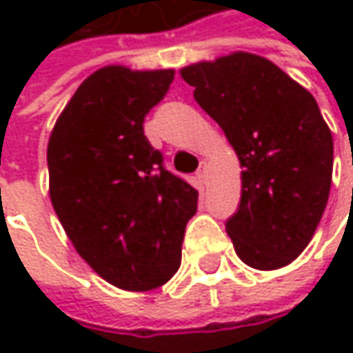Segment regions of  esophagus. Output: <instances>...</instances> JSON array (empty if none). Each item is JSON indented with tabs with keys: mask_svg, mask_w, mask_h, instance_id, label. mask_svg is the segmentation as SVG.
Returning <instances> with one entry per match:
<instances>
[{
	"mask_svg": "<svg viewBox=\"0 0 353 353\" xmlns=\"http://www.w3.org/2000/svg\"><path fill=\"white\" fill-rule=\"evenodd\" d=\"M198 177H200L202 183H206V179H208V165H206V161L200 163V168H198Z\"/></svg>",
	"mask_w": 353,
	"mask_h": 353,
	"instance_id": "esophagus-1",
	"label": "esophagus"
}]
</instances>
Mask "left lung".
I'll return each instance as SVG.
<instances>
[{
	"instance_id": "1",
	"label": "left lung",
	"mask_w": 353,
	"mask_h": 353,
	"mask_svg": "<svg viewBox=\"0 0 353 353\" xmlns=\"http://www.w3.org/2000/svg\"><path fill=\"white\" fill-rule=\"evenodd\" d=\"M179 75L243 168L241 202L227 221L239 259L255 270L288 265L311 243L331 190L333 137L317 100L278 65L243 50Z\"/></svg>"
}]
</instances>
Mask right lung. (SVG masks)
Returning a JSON list of instances; mask_svg holds the SVG:
<instances>
[{"instance_id":"obj_1","label":"right lung","mask_w":353,"mask_h":353,"mask_svg":"<svg viewBox=\"0 0 353 353\" xmlns=\"http://www.w3.org/2000/svg\"><path fill=\"white\" fill-rule=\"evenodd\" d=\"M174 69L108 65L73 94L48 139V194L77 253L132 292L163 286L179 268L198 192L163 168L143 122Z\"/></svg>"}]
</instances>
